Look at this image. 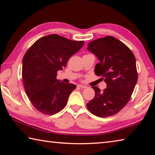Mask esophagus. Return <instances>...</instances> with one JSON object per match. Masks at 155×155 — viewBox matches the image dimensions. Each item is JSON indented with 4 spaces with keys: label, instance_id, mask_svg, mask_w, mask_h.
Listing matches in <instances>:
<instances>
[{
    "label": "esophagus",
    "instance_id": "obj_1",
    "mask_svg": "<svg viewBox=\"0 0 155 155\" xmlns=\"http://www.w3.org/2000/svg\"><path fill=\"white\" fill-rule=\"evenodd\" d=\"M77 87H78V88H82V89H84V88H86V87H87V86H85V85H77Z\"/></svg>",
    "mask_w": 155,
    "mask_h": 155
}]
</instances>
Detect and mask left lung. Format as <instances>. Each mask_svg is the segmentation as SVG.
I'll return each mask as SVG.
<instances>
[{"label": "left lung", "instance_id": "1", "mask_svg": "<svg viewBox=\"0 0 155 155\" xmlns=\"http://www.w3.org/2000/svg\"><path fill=\"white\" fill-rule=\"evenodd\" d=\"M87 50L98 57L95 66L107 88L101 91L92 87L95 96L87 104L91 114L101 117L111 116L127 105L137 81L135 55L128 47L112 36L99 38L88 44Z\"/></svg>", "mask_w": 155, "mask_h": 155}]
</instances>
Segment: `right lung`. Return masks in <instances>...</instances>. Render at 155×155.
Returning a JSON list of instances; mask_svg holds the SVG:
<instances>
[{
  "mask_svg": "<svg viewBox=\"0 0 155 155\" xmlns=\"http://www.w3.org/2000/svg\"><path fill=\"white\" fill-rule=\"evenodd\" d=\"M83 45L84 41L52 34L39 39L26 52L22 59V79L26 94L38 111L54 115L66 105L77 86L58 81L57 73Z\"/></svg>",
  "mask_w": 155,
  "mask_h": 155,
  "instance_id": "1",
  "label": "right lung"
}]
</instances>
